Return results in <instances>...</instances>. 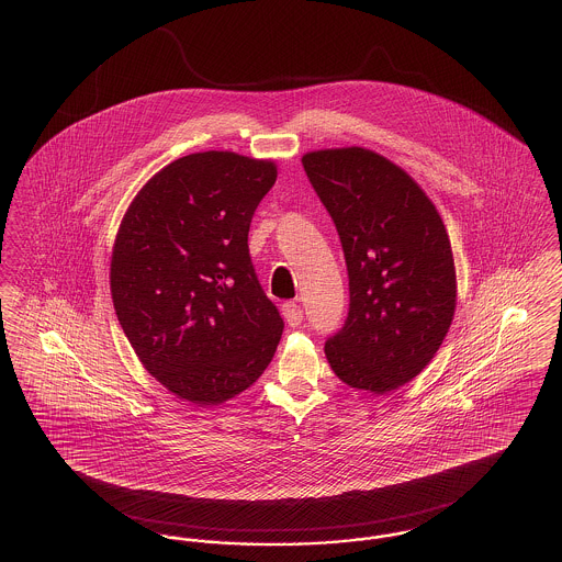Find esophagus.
I'll return each mask as SVG.
<instances>
[{
  "label": "esophagus",
  "instance_id": "34e87169",
  "mask_svg": "<svg viewBox=\"0 0 562 562\" xmlns=\"http://www.w3.org/2000/svg\"><path fill=\"white\" fill-rule=\"evenodd\" d=\"M282 314H284V321L289 322V326H299L303 322V310L294 301H286L282 305Z\"/></svg>",
  "mask_w": 562,
  "mask_h": 562
}]
</instances>
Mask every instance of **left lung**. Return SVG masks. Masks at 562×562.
<instances>
[{
  "instance_id": "8db88e82",
  "label": "left lung",
  "mask_w": 562,
  "mask_h": 562,
  "mask_svg": "<svg viewBox=\"0 0 562 562\" xmlns=\"http://www.w3.org/2000/svg\"><path fill=\"white\" fill-rule=\"evenodd\" d=\"M301 161L348 266V321L324 344L326 360L349 387L387 394L428 367L453 322L447 227L426 191L371 149H321Z\"/></svg>"
}]
</instances>
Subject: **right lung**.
Segmentation results:
<instances>
[{"label":"right lung","mask_w":562,"mask_h":562,"mask_svg":"<svg viewBox=\"0 0 562 562\" xmlns=\"http://www.w3.org/2000/svg\"><path fill=\"white\" fill-rule=\"evenodd\" d=\"M276 161L202 151L170 161L134 195L111 255V299L143 367L198 406L248 390L284 322L248 255Z\"/></svg>","instance_id":"add662e5"}]
</instances>
